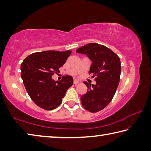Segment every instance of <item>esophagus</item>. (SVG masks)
I'll list each match as a JSON object with an SVG mask.
<instances>
[{
	"label": "esophagus",
	"instance_id": "34e87169",
	"mask_svg": "<svg viewBox=\"0 0 151 151\" xmlns=\"http://www.w3.org/2000/svg\"><path fill=\"white\" fill-rule=\"evenodd\" d=\"M78 83H79V81L78 80H76V79L74 80V84H75V85H77Z\"/></svg>",
	"mask_w": 151,
	"mask_h": 151
}]
</instances>
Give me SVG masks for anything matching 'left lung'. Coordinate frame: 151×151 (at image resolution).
Masks as SVG:
<instances>
[{"label": "left lung", "mask_w": 151, "mask_h": 151, "mask_svg": "<svg viewBox=\"0 0 151 151\" xmlns=\"http://www.w3.org/2000/svg\"><path fill=\"white\" fill-rule=\"evenodd\" d=\"M76 52L85 54L92 61L88 73L96 81L95 85L84 82L87 92L81 96L82 105L89 112H99L108 105L116 93L121 72V60L113 51L97 43L83 46Z\"/></svg>", "instance_id": "8db88e82"}]
</instances>
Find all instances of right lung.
I'll return each mask as SVG.
<instances>
[{
	"instance_id": "1",
	"label": "right lung",
	"mask_w": 151,
	"mask_h": 151,
	"mask_svg": "<svg viewBox=\"0 0 151 151\" xmlns=\"http://www.w3.org/2000/svg\"><path fill=\"white\" fill-rule=\"evenodd\" d=\"M71 50L60 52L47 50L35 52L25 58L20 66L21 78L28 94L33 102L47 111L55 109L63 101L66 91L73 84L71 76H63L60 81L52 76L59 72Z\"/></svg>"
}]
</instances>
